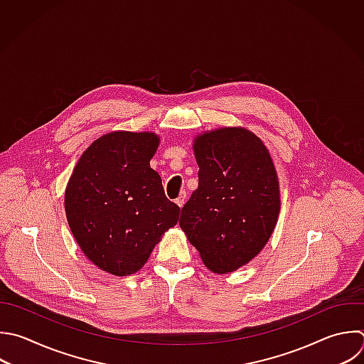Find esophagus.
Masks as SVG:
<instances>
[{
  "mask_svg": "<svg viewBox=\"0 0 364 364\" xmlns=\"http://www.w3.org/2000/svg\"><path fill=\"white\" fill-rule=\"evenodd\" d=\"M185 200H186V192H181L179 196L175 199V202H176V205H178L179 208H182V206L185 205Z\"/></svg>",
  "mask_w": 364,
  "mask_h": 364,
  "instance_id": "34e87169",
  "label": "esophagus"
}]
</instances>
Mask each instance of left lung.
<instances>
[{
	"label": "left lung",
	"mask_w": 364,
	"mask_h": 364,
	"mask_svg": "<svg viewBox=\"0 0 364 364\" xmlns=\"http://www.w3.org/2000/svg\"><path fill=\"white\" fill-rule=\"evenodd\" d=\"M198 189L179 225L213 273L249 263L267 243L280 210L279 181L263 142L245 128L195 138Z\"/></svg>",
	"instance_id": "left-lung-1"
}]
</instances>
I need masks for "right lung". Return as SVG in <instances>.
Returning a JSON list of instances; mask_svg holds the SVG:
<instances>
[{
	"label": "right lung",
	"mask_w": 364,
	"mask_h": 364,
	"mask_svg": "<svg viewBox=\"0 0 364 364\" xmlns=\"http://www.w3.org/2000/svg\"><path fill=\"white\" fill-rule=\"evenodd\" d=\"M152 132H109L81 155L65 189V213L85 256L104 272L129 276L145 264L179 206L164 192L149 162Z\"/></svg>",
	"instance_id": "obj_1"
}]
</instances>
